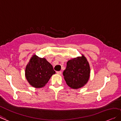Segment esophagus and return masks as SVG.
Wrapping results in <instances>:
<instances>
[{
    "label": "esophagus",
    "mask_w": 121,
    "mask_h": 121,
    "mask_svg": "<svg viewBox=\"0 0 121 121\" xmlns=\"http://www.w3.org/2000/svg\"><path fill=\"white\" fill-rule=\"evenodd\" d=\"M57 73H58V74H59V75H61L62 74V71H57Z\"/></svg>",
    "instance_id": "obj_1"
}]
</instances>
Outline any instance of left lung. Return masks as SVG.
Masks as SVG:
<instances>
[{"mask_svg": "<svg viewBox=\"0 0 121 121\" xmlns=\"http://www.w3.org/2000/svg\"><path fill=\"white\" fill-rule=\"evenodd\" d=\"M63 76L68 86L78 89L85 86L90 76V67L83 55L68 61Z\"/></svg>", "mask_w": 121, "mask_h": 121, "instance_id": "left-lung-1", "label": "left lung"}]
</instances>
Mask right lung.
I'll list each match as a JSON object with an SVG mask.
<instances>
[{
    "instance_id": "1",
    "label": "right lung",
    "mask_w": 121,
    "mask_h": 121,
    "mask_svg": "<svg viewBox=\"0 0 121 121\" xmlns=\"http://www.w3.org/2000/svg\"><path fill=\"white\" fill-rule=\"evenodd\" d=\"M55 73L53 66L45 58L34 55L26 68L25 75L29 84L35 88H41Z\"/></svg>"
}]
</instances>
